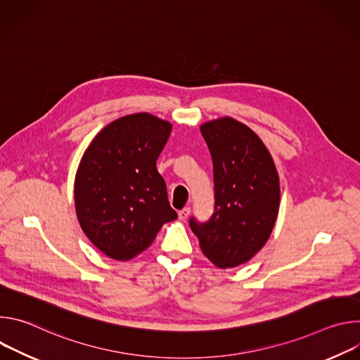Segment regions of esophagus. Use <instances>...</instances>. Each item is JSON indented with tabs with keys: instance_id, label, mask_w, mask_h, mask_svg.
I'll return each mask as SVG.
<instances>
[{
	"instance_id": "1",
	"label": "esophagus",
	"mask_w": 360,
	"mask_h": 360,
	"mask_svg": "<svg viewBox=\"0 0 360 360\" xmlns=\"http://www.w3.org/2000/svg\"><path fill=\"white\" fill-rule=\"evenodd\" d=\"M189 214H191V208H184L178 212V217H179L181 221H185L189 217Z\"/></svg>"
}]
</instances>
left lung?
<instances>
[{
  "label": "left lung",
  "mask_w": 360,
  "mask_h": 360,
  "mask_svg": "<svg viewBox=\"0 0 360 360\" xmlns=\"http://www.w3.org/2000/svg\"><path fill=\"white\" fill-rule=\"evenodd\" d=\"M214 164V214L189 219L202 252L219 268L248 262L268 240L279 210V178L261 138L233 118L200 127Z\"/></svg>",
  "instance_id": "1"
}]
</instances>
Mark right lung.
<instances>
[{
    "mask_svg": "<svg viewBox=\"0 0 360 360\" xmlns=\"http://www.w3.org/2000/svg\"><path fill=\"white\" fill-rule=\"evenodd\" d=\"M171 128L145 112L122 117L94 138L81 160L77 217L88 239L112 259L134 258L178 218L157 169Z\"/></svg>",
    "mask_w": 360,
    "mask_h": 360,
    "instance_id": "1",
    "label": "right lung"
}]
</instances>
